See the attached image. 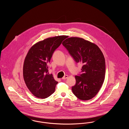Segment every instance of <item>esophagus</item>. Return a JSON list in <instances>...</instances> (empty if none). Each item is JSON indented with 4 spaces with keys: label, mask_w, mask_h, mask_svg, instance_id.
Here are the masks:
<instances>
[{
    "label": "esophagus",
    "mask_w": 129,
    "mask_h": 129,
    "mask_svg": "<svg viewBox=\"0 0 129 129\" xmlns=\"http://www.w3.org/2000/svg\"><path fill=\"white\" fill-rule=\"evenodd\" d=\"M68 77V76L67 75H65V76L62 78V79H63V80H65V79H67Z\"/></svg>",
    "instance_id": "1"
}]
</instances>
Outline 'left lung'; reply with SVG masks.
<instances>
[{"label":"left lung","mask_w":129,"mask_h":129,"mask_svg":"<svg viewBox=\"0 0 129 129\" xmlns=\"http://www.w3.org/2000/svg\"><path fill=\"white\" fill-rule=\"evenodd\" d=\"M62 44L74 61L83 65L81 74L75 76L72 91L83 101L93 98L104 82L105 62L102 52L97 45L77 37L69 38Z\"/></svg>","instance_id":"1"}]
</instances>
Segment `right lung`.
I'll list each match as a JSON object with an SVG mask.
<instances>
[{
	"label": "right lung",
	"mask_w": 129,
	"mask_h": 129,
	"mask_svg": "<svg viewBox=\"0 0 129 129\" xmlns=\"http://www.w3.org/2000/svg\"><path fill=\"white\" fill-rule=\"evenodd\" d=\"M66 36L49 38L34 44L25 58L23 76L27 88L35 97H48L55 90L58 83L52 74L48 73V64L53 54Z\"/></svg>",
	"instance_id": "1"
}]
</instances>
